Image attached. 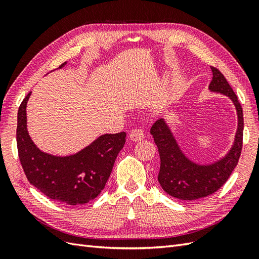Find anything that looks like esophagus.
Returning <instances> with one entry per match:
<instances>
[{"mask_svg": "<svg viewBox=\"0 0 259 259\" xmlns=\"http://www.w3.org/2000/svg\"><path fill=\"white\" fill-rule=\"evenodd\" d=\"M145 138V132L142 128H135L130 133V139L133 142H140Z\"/></svg>", "mask_w": 259, "mask_h": 259, "instance_id": "34e87169", "label": "esophagus"}]
</instances>
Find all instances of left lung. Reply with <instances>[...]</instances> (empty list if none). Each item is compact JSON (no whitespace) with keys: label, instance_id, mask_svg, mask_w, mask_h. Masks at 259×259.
I'll return each instance as SVG.
<instances>
[{"label":"left lung","instance_id":"obj_1","mask_svg":"<svg viewBox=\"0 0 259 259\" xmlns=\"http://www.w3.org/2000/svg\"><path fill=\"white\" fill-rule=\"evenodd\" d=\"M210 69L213 80L208 90L228 97L236 107L238 115L234 142L227 154L209 164L193 162L182 150L164 117L156 121L150 130L161 159L159 183L167 194L179 200H197L216 192L228 180L241 155L244 126L241 105L223 73L214 67Z\"/></svg>","mask_w":259,"mask_h":259}]
</instances>
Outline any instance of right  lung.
I'll use <instances>...</instances> for the list:
<instances>
[{"mask_svg": "<svg viewBox=\"0 0 259 259\" xmlns=\"http://www.w3.org/2000/svg\"><path fill=\"white\" fill-rule=\"evenodd\" d=\"M67 65L64 62L58 69ZM22 100L17 114V148L23 171L31 185L46 197L64 204H85L98 197L111 174L126 133L105 134L82 150L70 155H54L40 150L27 127V104Z\"/></svg>", "mask_w": 259, "mask_h": 259, "instance_id": "obj_1", "label": "right lung"}]
</instances>
